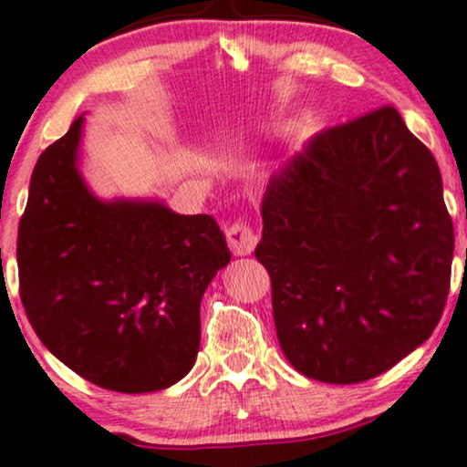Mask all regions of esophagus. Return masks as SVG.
I'll return each mask as SVG.
<instances>
[{"label":"esophagus","instance_id":"esophagus-1","mask_svg":"<svg viewBox=\"0 0 467 467\" xmlns=\"http://www.w3.org/2000/svg\"><path fill=\"white\" fill-rule=\"evenodd\" d=\"M228 247L234 256H250L258 244V237L245 222H234L226 233Z\"/></svg>","mask_w":467,"mask_h":467}]
</instances>
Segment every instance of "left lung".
Masks as SVG:
<instances>
[{
	"instance_id": "obj_1",
	"label": "left lung",
	"mask_w": 467,
	"mask_h": 467,
	"mask_svg": "<svg viewBox=\"0 0 467 467\" xmlns=\"http://www.w3.org/2000/svg\"><path fill=\"white\" fill-rule=\"evenodd\" d=\"M256 258L299 373L359 383L438 326L452 220L438 161L394 108L317 133L269 179Z\"/></svg>"
}]
</instances>
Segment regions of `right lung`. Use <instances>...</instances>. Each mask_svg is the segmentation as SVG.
<instances>
[{"label":"right lung","mask_w":467,"mask_h":467,"mask_svg":"<svg viewBox=\"0 0 467 467\" xmlns=\"http://www.w3.org/2000/svg\"><path fill=\"white\" fill-rule=\"evenodd\" d=\"M84 116L38 157L19 223L26 315L60 362L105 390L174 386L200 349V302L230 263L211 215L94 196L79 170Z\"/></svg>","instance_id":"add662e5"}]
</instances>
